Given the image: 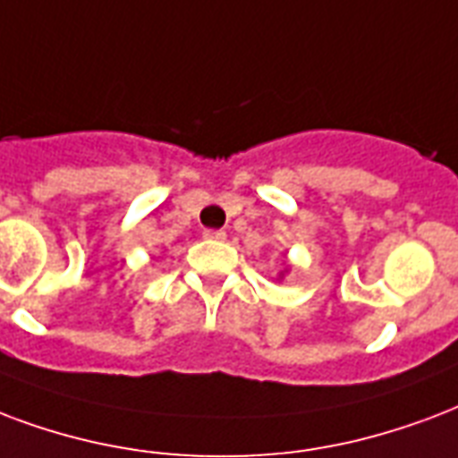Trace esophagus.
Here are the masks:
<instances>
[{"instance_id":"1","label":"esophagus","mask_w":458,"mask_h":458,"mask_svg":"<svg viewBox=\"0 0 458 458\" xmlns=\"http://www.w3.org/2000/svg\"><path fill=\"white\" fill-rule=\"evenodd\" d=\"M204 240H214V242H223L225 240V233L223 230H204Z\"/></svg>"}]
</instances>
